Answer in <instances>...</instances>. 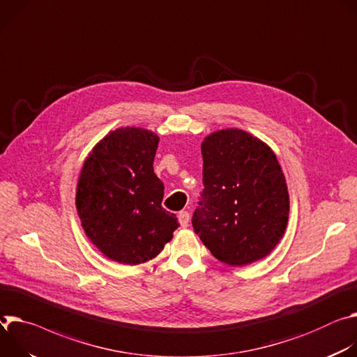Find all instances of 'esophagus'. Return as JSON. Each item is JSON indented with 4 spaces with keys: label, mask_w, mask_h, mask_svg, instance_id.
I'll return each mask as SVG.
<instances>
[{
    "label": "esophagus",
    "mask_w": 357,
    "mask_h": 357,
    "mask_svg": "<svg viewBox=\"0 0 357 357\" xmlns=\"http://www.w3.org/2000/svg\"><path fill=\"white\" fill-rule=\"evenodd\" d=\"M178 221H180V225L183 228H187L188 222H190V213L188 211H180L178 213Z\"/></svg>",
    "instance_id": "esophagus-1"
}]
</instances>
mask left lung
Masks as SVG:
<instances>
[{"instance_id": "left-lung-1", "label": "left lung", "mask_w": 357, "mask_h": 357, "mask_svg": "<svg viewBox=\"0 0 357 357\" xmlns=\"http://www.w3.org/2000/svg\"><path fill=\"white\" fill-rule=\"evenodd\" d=\"M203 197L192 228L229 266L265 258L280 244L289 217L287 180L272 149L241 129H224L202 143Z\"/></svg>"}]
</instances>
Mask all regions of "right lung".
Instances as JSON below:
<instances>
[{"mask_svg": "<svg viewBox=\"0 0 357 357\" xmlns=\"http://www.w3.org/2000/svg\"><path fill=\"white\" fill-rule=\"evenodd\" d=\"M158 136L119 128L92 149L79 174L76 210L92 244L109 259L144 264L162 252L178 227L162 207L165 185L154 174Z\"/></svg>", "mask_w": 357, "mask_h": 357, "instance_id": "1", "label": "right lung"}]
</instances>
